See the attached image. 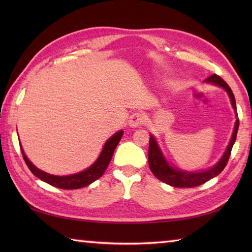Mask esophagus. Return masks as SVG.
Listing matches in <instances>:
<instances>
[{
	"label": "esophagus",
	"instance_id": "34e87169",
	"mask_svg": "<svg viewBox=\"0 0 252 252\" xmlns=\"http://www.w3.org/2000/svg\"><path fill=\"white\" fill-rule=\"evenodd\" d=\"M143 122H144V116L143 114H141V112H133L129 118V121H127V123H129V126L131 127H136L138 126H142Z\"/></svg>",
	"mask_w": 252,
	"mask_h": 252
}]
</instances>
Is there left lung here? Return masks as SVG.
<instances>
[{
  "mask_svg": "<svg viewBox=\"0 0 252 252\" xmlns=\"http://www.w3.org/2000/svg\"><path fill=\"white\" fill-rule=\"evenodd\" d=\"M205 82L215 84L217 87L222 88L225 92L227 93L229 99H231L232 107L235 110V114H236V122H235L234 126V131L231 137V141H229L228 145L224 152L223 156L221 159L213 165V167L209 168L203 171H185L181 170L176 167H173L172 164L168 162V160L165 159L164 155L162 154L161 149L159 147V144L156 141V138L153 134H151V138H149V148H148V164L149 168H151L152 172L154 175L156 176L157 179L162 181L163 183L174 186V187H187V189H190V187L199 186L203 183H206L209 180L216 178L217 175L220 174L223 169L225 168V165L228 161L229 156H231V152L235 141H236V135L239 126V120L236 111V101H235L234 94L232 92L231 88L228 87L227 83L224 81V80L219 77L218 74H212L209 78L205 80Z\"/></svg>",
  "mask_w": 252,
  "mask_h": 252,
  "instance_id": "left-lung-1",
  "label": "left lung"
}]
</instances>
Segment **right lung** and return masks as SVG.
<instances>
[{"label":"right lung","instance_id":"1","mask_svg":"<svg viewBox=\"0 0 252 252\" xmlns=\"http://www.w3.org/2000/svg\"><path fill=\"white\" fill-rule=\"evenodd\" d=\"M122 135H123V131L120 130L116 132L112 136H110L108 140L106 141L98 158L96 159L94 163L91 164L89 168L81 171V172L70 174V175H63V176L50 174L40 169H37L35 165L28 159V157L26 156V154L21 145H20V149L27 165H28V168L30 169L31 172L33 173L36 178H39L40 180L45 182L47 184L57 187V189H82L84 186H88L91 183H93L94 181L99 179L100 176L104 174V172L110 162L111 157L112 155H114V152L118 145V143H119L121 140Z\"/></svg>","mask_w":252,"mask_h":252}]
</instances>
